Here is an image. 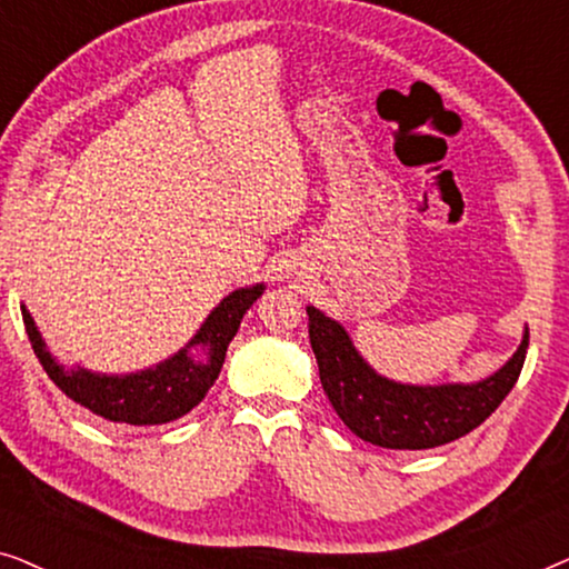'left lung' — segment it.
Returning a JSON list of instances; mask_svg holds the SVG:
<instances>
[{"label": "left lung", "mask_w": 569, "mask_h": 569, "mask_svg": "<svg viewBox=\"0 0 569 569\" xmlns=\"http://www.w3.org/2000/svg\"><path fill=\"white\" fill-rule=\"evenodd\" d=\"M308 333L323 391L357 438L391 450L446 446L485 422L523 370L528 329L508 362L473 383L415 386L391 380L357 352L345 326L308 306Z\"/></svg>", "instance_id": "obj_1"}]
</instances>
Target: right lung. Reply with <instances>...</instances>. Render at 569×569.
<instances>
[{
  "label": "right lung",
  "instance_id": "right-lung-1",
  "mask_svg": "<svg viewBox=\"0 0 569 569\" xmlns=\"http://www.w3.org/2000/svg\"><path fill=\"white\" fill-rule=\"evenodd\" d=\"M263 290L267 284L256 282L224 295L176 355L137 372H96L82 365L67 368L49 352L30 310L26 306L20 310L30 347L61 393L106 422L152 427L181 419L204 399L220 376L224 352L238 333L246 310L261 298Z\"/></svg>",
  "mask_w": 569,
  "mask_h": 569
}]
</instances>
